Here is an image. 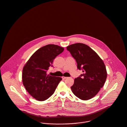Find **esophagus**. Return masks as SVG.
I'll return each mask as SVG.
<instances>
[{
    "instance_id": "34e87169",
    "label": "esophagus",
    "mask_w": 127,
    "mask_h": 127,
    "mask_svg": "<svg viewBox=\"0 0 127 127\" xmlns=\"http://www.w3.org/2000/svg\"><path fill=\"white\" fill-rule=\"evenodd\" d=\"M66 78H67L66 77H64V76H62V79H64H64H66Z\"/></svg>"
}]
</instances>
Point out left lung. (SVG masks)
<instances>
[{
	"label": "left lung",
	"instance_id": "left-lung-1",
	"mask_svg": "<svg viewBox=\"0 0 127 127\" xmlns=\"http://www.w3.org/2000/svg\"><path fill=\"white\" fill-rule=\"evenodd\" d=\"M83 74L74 79L72 93L82 100L94 97L104 84L107 78L105 65L99 56L88 45L80 43L66 47Z\"/></svg>",
	"mask_w": 127,
	"mask_h": 127
}]
</instances>
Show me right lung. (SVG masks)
Here are the masks:
<instances>
[{
  "label": "right lung",
  "mask_w": 127,
  "mask_h": 127,
  "mask_svg": "<svg viewBox=\"0 0 127 127\" xmlns=\"http://www.w3.org/2000/svg\"><path fill=\"white\" fill-rule=\"evenodd\" d=\"M64 48L49 44L37 50L25 64L23 69V83L28 93L39 101H44L54 93L62 80L61 77L50 76L47 71L52 66L54 60Z\"/></svg>",
  "instance_id": "add662e5"
}]
</instances>
